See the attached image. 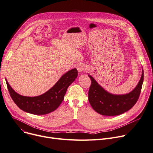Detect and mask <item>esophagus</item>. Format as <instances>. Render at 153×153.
<instances>
[{
  "instance_id": "esophagus-1",
  "label": "esophagus",
  "mask_w": 153,
  "mask_h": 153,
  "mask_svg": "<svg viewBox=\"0 0 153 153\" xmlns=\"http://www.w3.org/2000/svg\"><path fill=\"white\" fill-rule=\"evenodd\" d=\"M77 69L79 72H82L85 70V68L82 64H78L77 66Z\"/></svg>"
}]
</instances>
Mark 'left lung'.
<instances>
[{
	"instance_id": "obj_1",
	"label": "left lung",
	"mask_w": 153,
	"mask_h": 153,
	"mask_svg": "<svg viewBox=\"0 0 153 153\" xmlns=\"http://www.w3.org/2000/svg\"><path fill=\"white\" fill-rule=\"evenodd\" d=\"M91 80L88 99L94 110L100 115L115 116L122 114L131 109L138 101L141 91L144 79L143 71L140 81L129 94L125 95H114L107 92L89 75Z\"/></svg>"
}]
</instances>
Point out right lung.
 <instances>
[{
    "label": "right lung",
    "instance_id": "right-lung-1",
    "mask_svg": "<svg viewBox=\"0 0 153 153\" xmlns=\"http://www.w3.org/2000/svg\"><path fill=\"white\" fill-rule=\"evenodd\" d=\"M77 76L76 69L64 74L56 84L45 94L36 97L22 96L15 92L6 80L10 97L20 109L33 115H45L54 111L62 102L68 87Z\"/></svg>",
    "mask_w": 153,
    "mask_h": 153
}]
</instances>
